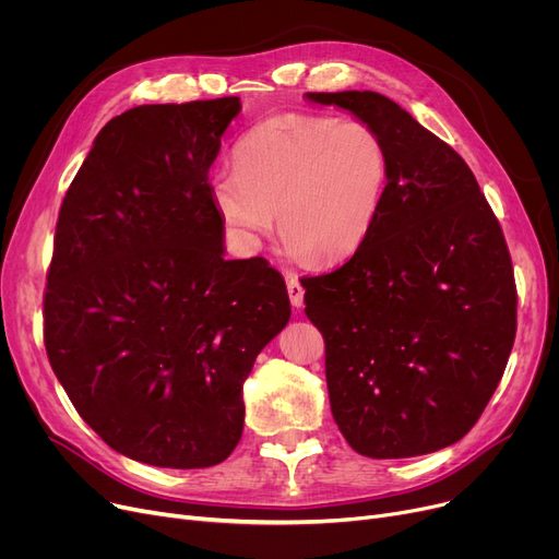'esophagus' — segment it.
<instances>
[{"label":"esophagus","mask_w":559,"mask_h":559,"mask_svg":"<svg viewBox=\"0 0 559 559\" xmlns=\"http://www.w3.org/2000/svg\"><path fill=\"white\" fill-rule=\"evenodd\" d=\"M285 283H287V295H289V304L295 308L304 306V285L299 281L297 274H285Z\"/></svg>","instance_id":"1"}]
</instances>
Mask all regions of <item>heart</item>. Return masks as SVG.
Masks as SVG:
<instances>
[{
	"label": "heart",
	"instance_id": "1",
	"mask_svg": "<svg viewBox=\"0 0 559 559\" xmlns=\"http://www.w3.org/2000/svg\"><path fill=\"white\" fill-rule=\"evenodd\" d=\"M235 167L213 174L222 222L247 251L276 228L297 262L337 264L376 228L390 181V152L367 122L285 112L258 122L235 144Z\"/></svg>",
	"mask_w": 559,
	"mask_h": 559
}]
</instances>
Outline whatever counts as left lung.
<instances>
[{"instance_id":"8db88e82","label":"left lung","mask_w":559,"mask_h":559,"mask_svg":"<svg viewBox=\"0 0 559 559\" xmlns=\"http://www.w3.org/2000/svg\"><path fill=\"white\" fill-rule=\"evenodd\" d=\"M383 135L390 181L365 247L304 278L326 342L337 428L360 455L413 457L474 428L516 335V285L501 224L462 156L371 91L308 93Z\"/></svg>"}]
</instances>
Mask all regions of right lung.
<instances>
[{"instance_id":"1","label":"right lung","mask_w":559,"mask_h":559,"mask_svg":"<svg viewBox=\"0 0 559 559\" xmlns=\"http://www.w3.org/2000/svg\"><path fill=\"white\" fill-rule=\"evenodd\" d=\"M240 97L135 106L99 131L56 222L45 348L81 419L131 460L224 462L242 383L289 321L264 258L226 260L209 169Z\"/></svg>"}]
</instances>
